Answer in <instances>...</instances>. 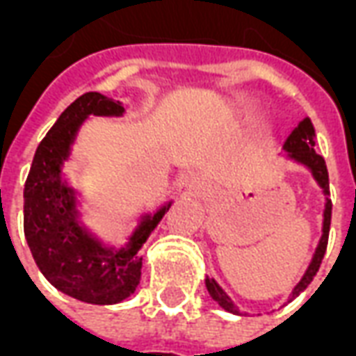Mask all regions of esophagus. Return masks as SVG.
Here are the masks:
<instances>
[{
	"label": "esophagus",
	"mask_w": 356,
	"mask_h": 356,
	"mask_svg": "<svg viewBox=\"0 0 356 356\" xmlns=\"http://www.w3.org/2000/svg\"><path fill=\"white\" fill-rule=\"evenodd\" d=\"M188 188H191V191H194V193H196V191H200V181L191 179V181H188Z\"/></svg>",
	"instance_id": "34e87169"
}]
</instances>
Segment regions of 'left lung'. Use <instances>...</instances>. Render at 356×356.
<instances>
[{
  "mask_svg": "<svg viewBox=\"0 0 356 356\" xmlns=\"http://www.w3.org/2000/svg\"><path fill=\"white\" fill-rule=\"evenodd\" d=\"M314 127L311 124V120L305 118L303 122H299V125L290 133V137L284 143V150L288 152V158L293 160V162L305 165L307 170L313 173L314 181L318 183V186L322 188V193L326 196V204H324V221H322V236L318 240V246H316V252H314L313 259L307 267L305 275L301 276V280L296 284V288L291 290L290 301L293 298H298L301 291L305 290L309 284L313 282L314 275L318 273V267H321L322 257L326 254V246H328V232H330V221H332V202H330V183H328V170H326V162L321 154L314 152ZM206 288H208L209 296L216 301L217 305L223 307L225 311H229L232 314H242L240 309L234 303L232 299L225 293V290L219 286V284L213 280V278H206Z\"/></svg>",
  "mask_w": 356,
  "mask_h": 356,
  "instance_id": "1",
  "label": "left lung"
}]
</instances>
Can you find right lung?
Returning a JSON list of instances; mask_svg holds the SVG:
<instances>
[{
	"label": "right lung",
	"mask_w": 356,
	"mask_h": 356,
	"mask_svg": "<svg viewBox=\"0 0 356 356\" xmlns=\"http://www.w3.org/2000/svg\"><path fill=\"white\" fill-rule=\"evenodd\" d=\"M124 104L101 93L78 97L35 150L24 185V236L35 265L57 290L83 303L114 305L140 280L145 246L171 202L140 217L124 248H110L81 225L76 191L63 177L76 135L89 116H122Z\"/></svg>",
	"instance_id": "obj_1"
}]
</instances>
